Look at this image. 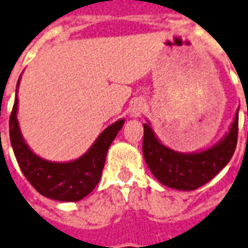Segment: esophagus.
Instances as JSON below:
<instances>
[{"mask_svg": "<svg viewBox=\"0 0 248 248\" xmlns=\"http://www.w3.org/2000/svg\"><path fill=\"white\" fill-rule=\"evenodd\" d=\"M144 106H146L144 105V102L140 101V100H137V101L133 104L132 109H130V115H132L133 118L139 116L143 111H144Z\"/></svg>", "mask_w": 248, "mask_h": 248, "instance_id": "1", "label": "esophagus"}]
</instances>
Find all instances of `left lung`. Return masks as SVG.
<instances>
[{
  "label": "left lung",
  "instance_id": "left-lung-1",
  "mask_svg": "<svg viewBox=\"0 0 248 248\" xmlns=\"http://www.w3.org/2000/svg\"><path fill=\"white\" fill-rule=\"evenodd\" d=\"M238 111L228 132L219 142L200 152L183 153L162 144L151 128L149 122L143 124V156L153 176L162 185L171 189L190 191L214 177L231 161L237 146Z\"/></svg>",
  "mask_w": 248,
  "mask_h": 248
}]
</instances>
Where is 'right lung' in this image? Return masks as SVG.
Listing matches in <instances>:
<instances>
[{
	"mask_svg": "<svg viewBox=\"0 0 248 248\" xmlns=\"http://www.w3.org/2000/svg\"><path fill=\"white\" fill-rule=\"evenodd\" d=\"M20 78L16 85L17 89ZM17 89L10 116V140L22 173L39 194L49 199L58 202L83 199L99 184L110 144L125 120L119 119L104 129L89 151L78 158L68 162H53L32 152L22 137L17 120Z\"/></svg>",
	"mask_w": 248,
	"mask_h": 248,
	"instance_id": "obj_1",
	"label": "right lung"
}]
</instances>
